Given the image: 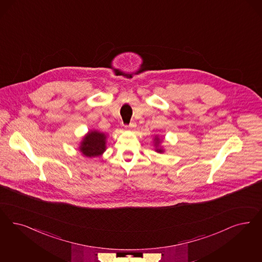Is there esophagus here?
<instances>
[{
    "mask_svg": "<svg viewBox=\"0 0 262 262\" xmlns=\"http://www.w3.org/2000/svg\"><path fill=\"white\" fill-rule=\"evenodd\" d=\"M136 126V123H130L129 125H125V127L126 128H133V127H135Z\"/></svg>",
    "mask_w": 262,
    "mask_h": 262,
    "instance_id": "obj_1",
    "label": "esophagus"
}]
</instances>
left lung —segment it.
I'll use <instances>...</instances> for the list:
<instances>
[{
  "label": "left lung",
  "mask_w": 262,
  "mask_h": 262,
  "mask_svg": "<svg viewBox=\"0 0 262 262\" xmlns=\"http://www.w3.org/2000/svg\"><path fill=\"white\" fill-rule=\"evenodd\" d=\"M159 143V138H156V144H158ZM157 151L158 152H163V150H161V149H157Z\"/></svg>",
  "instance_id": "1"
}]
</instances>
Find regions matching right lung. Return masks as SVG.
<instances>
[{"label": "right lung", "instance_id": "right-lung-1", "mask_svg": "<svg viewBox=\"0 0 262 262\" xmlns=\"http://www.w3.org/2000/svg\"><path fill=\"white\" fill-rule=\"evenodd\" d=\"M105 138L104 134L99 132H91L89 135L84 137L82 141L80 150L86 157H99L105 150Z\"/></svg>", "mask_w": 262, "mask_h": 262}]
</instances>
